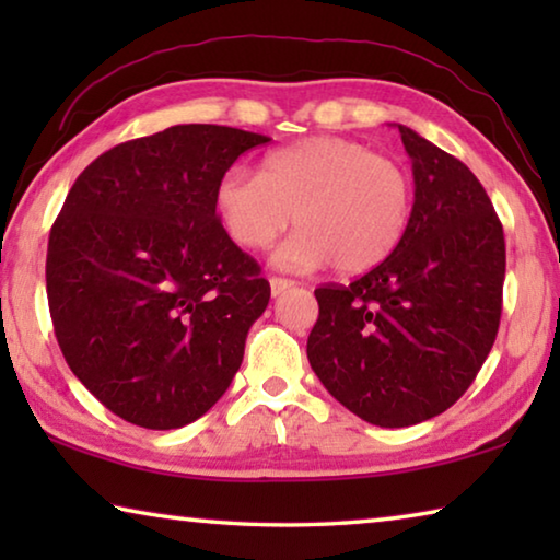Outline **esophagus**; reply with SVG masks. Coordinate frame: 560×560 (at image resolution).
I'll return each instance as SVG.
<instances>
[{
    "label": "esophagus",
    "mask_w": 560,
    "mask_h": 560,
    "mask_svg": "<svg viewBox=\"0 0 560 560\" xmlns=\"http://www.w3.org/2000/svg\"><path fill=\"white\" fill-rule=\"evenodd\" d=\"M269 283H271V293H273V296H279V293H283V291L293 287V281H291V279H283V277H271Z\"/></svg>",
    "instance_id": "1"
}]
</instances>
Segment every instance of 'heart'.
Wrapping results in <instances>:
<instances>
[{"mask_svg": "<svg viewBox=\"0 0 560 560\" xmlns=\"http://www.w3.org/2000/svg\"><path fill=\"white\" fill-rule=\"evenodd\" d=\"M214 210L242 249H267L293 232L273 261L311 271L334 261L340 273L377 267L402 242L412 217V177L390 155L371 153L355 140L318 136L273 150L259 173H224L214 187Z\"/></svg>", "mask_w": 560, "mask_h": 560, "instance_id": "obj_1", "label": "heart"}]
</instances>
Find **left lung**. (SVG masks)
<instances>
[{"label": "left lung", "instance_id": "8db88e82", "mask_svg": "<svg viewBox=\"0 0 560 560\" xmlns=\"http://www.w3.org/2000/svg\"><path fill=\"white\" fill-rule=\"evenodd\" d=\"M415 205L402 242L348 287L316 289L308 363L336 400L410 428L467 393L497 340L504 230L471 170L407 126Z\"/></svg>", "mask_w": 560, "mask_h": 560}]
</instances>
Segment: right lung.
Masks as SVG:
<instances>
[{"instance_id": "1", "label": "right lung", "mask_w": 560, "mask_h": 560, "mask_svg": "<svg viewBox=\"0 0 560 560\" xmlns=\"http://www.w3.org/2000/svg\"><path fill=\"white\" fill-rule=\"evenodd\" d=\"M271 138L173 126L106 150L49 234L46 296L73 375L113 415L177 430L220 400L271 287L214 210V187Z\"/></svg>"}]
</instances>
